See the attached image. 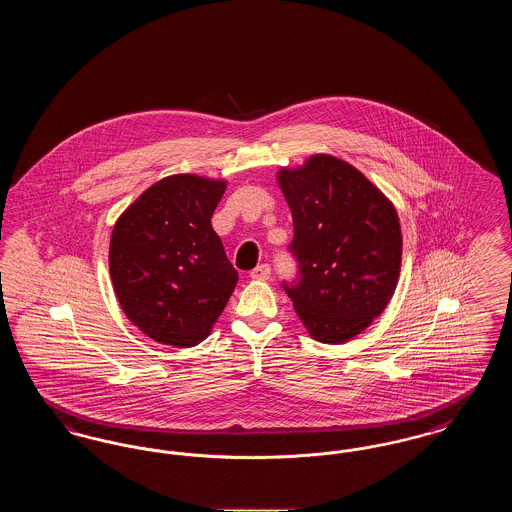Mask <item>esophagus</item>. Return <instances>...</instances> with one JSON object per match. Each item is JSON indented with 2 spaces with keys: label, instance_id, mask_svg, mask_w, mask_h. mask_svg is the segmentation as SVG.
<instances>
[{
  "label": "esophagus",
  "instance_id": "1",
  "mask_svg": "<svg viewBox=\"0 0 512 512\" xmlns=\"http://www.w3.org/2000/svg\"><path fill=\"white\" fill-rule=\"evenodd\" d=\"M249 276H251L253 280H268V278H270V267H268L267 263L257 265V267L249 272Z\"/></svg>",
  "mask_w": 512,
  "mask_h": 512
}]
</instances>
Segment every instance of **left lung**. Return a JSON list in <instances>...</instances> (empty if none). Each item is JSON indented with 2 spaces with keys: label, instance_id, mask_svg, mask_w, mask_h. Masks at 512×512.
<instances>
[{
  "label": "left lung",
  "instance_id": "1",
  "mask_svg": "<svg viewBox=\"0 0 512 512\" xmlns=\"http://www.w3.org/2000/svg\"><path fill=\"white\" fill-rule=\"evenodd\" d=\"M293 219L297 278L284 282L309 334L343 343L361 334L395 292L403 238L390 199L332 155L278 172Z\"/></svg>",
  "mask_w": 512,
  "mask_h": 512
}]
</instances>
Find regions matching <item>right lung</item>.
Segmentation results:
<instances>
[{
  "label": "right lung",
  "instance_id": "1",
  "mask_svg": "<svg viewBox=\"0 0 512 512\" xmlns=\"http://www.w3.org/2000/svg\"><path fill=\"white\" fill-rule=\"evenodd\" d=\"M226 182L174 174L147 188L111 236L109 272L124 315L151 340L194 347L238 282L211 217Z\"/></svg>",
  "mask_w": 512,
  "mask_h": 512
}]
</instances>
